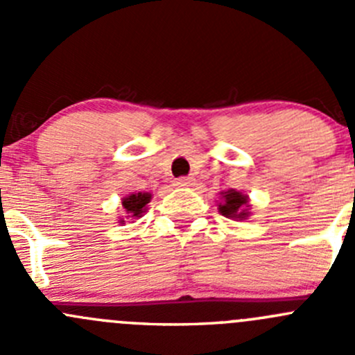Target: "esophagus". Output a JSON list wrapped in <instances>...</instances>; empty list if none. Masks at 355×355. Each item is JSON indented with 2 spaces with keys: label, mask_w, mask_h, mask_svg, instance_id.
Returning a JSON list of instances; mask_svg holds the SVG:
<instances>
[{
  "label": "esophagus",
  "mask_w": 355,
  "mask_h": 355,
  "mask_svg": "<svg viewBox=\"0 0 355 355\" xmlns=\"http://www.w3.org/2000/svg\"><path fill=\"white\" fill-rule=\"evenodd\" d=\"M175 185H177V187H192V185H194V178L192 177L177 178V180H175Z\"/></svg>",
  "instance_id": "34e87169"
}]
</instances>
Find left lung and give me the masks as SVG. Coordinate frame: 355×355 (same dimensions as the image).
<instances>
[{
    "mask_svg": "<svg viewBox=\"0 0 355 355\" xmlns=\"http://www.w3.org/2000/svg\"><path fill=\"white\" fill-rule=\"evenodd\" d=\"M218 211L225 218H230V220H247L250 216L249 198H247L244 192L235 191V189H228V191L220 192Z\"/></svg>",
    "mask_w": 355,
    "mask_h": 355,
    "instance_id": "left-lung-1",
    "label": "left lung"
}]
</instances>
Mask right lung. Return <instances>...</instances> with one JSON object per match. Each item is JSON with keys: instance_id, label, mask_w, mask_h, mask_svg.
Instances as JSON below:
<instances>
[{"instance_id": "obj_1", "label": "right lung", "mask_w": 355, "mask_h": 355, "mask_svg": "<svg viewBox=\"0 0 355 355\" xmlns=\"http://www.w3.org/2000/svg\"><path fill=\"white\" fill-rule=\"evenodd\" d=\"M153 194L151 192H135V194H128L121 199V207H123L127 220H139L142 214L148 209V204L151 202ZM125 218H120L118 223L125 225Z\"/></svg>"}]
</instances>
